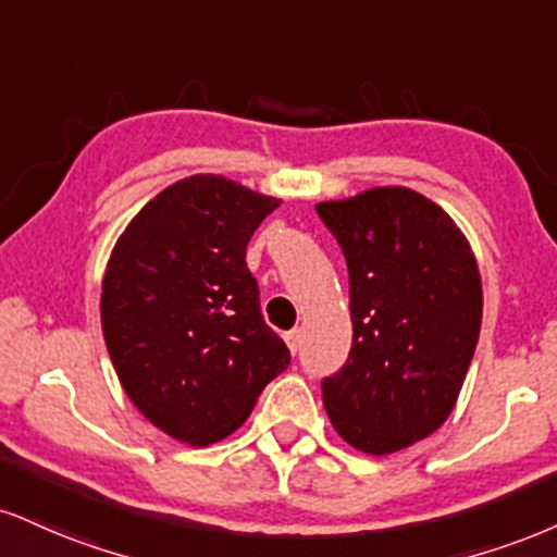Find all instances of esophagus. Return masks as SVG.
<instances>
[{
    "label": "esophagus",
    "mask_w": 557,
    "mask_h": 557,
    "mask_svg": "<svg viewBox=\"0 0 557 557\" xmlns=\"http://www.w3.org/2000/svg\"><path fill=\"white\" fill-rule=\"evenodd\" d=\"M300 337H304V332L300 330H290L285 334V343H287V347H290V352L300 350Z\"/></svg>",
    "instance_id": "obj_1"
}]
</instances>
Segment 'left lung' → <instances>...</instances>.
I'll use <instances>...</instances> for the list:
<instances>
[{"mask_svg": "<svg viewBox=\"0 0 557 557\" xmlns=\"http://www.w3.org/2000/svg\"><path fill=\"white\" fill-rule=\"evenodd\" d=\"M317 212L343 246L352 317L347 363L321 381L326 414L358 451H401L457 405L482 324L478 259L457 223L405 186Z\"/></svg>", "mask_w": 557, "mask_h": 557, "instance_id": "left-lung-1", "label": "left lung"}]
</instances>
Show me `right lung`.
<instances>
[{
    "label": "right lung",
    "mask_w": 557,
    "mask_h": 557,
    "mask_svg": "<svg viewBox=\"0 0 557 557\" xmlns=\"http://www.w3.org/2000/svg\"><path fill=\"white\" fill-rule=\"evenodd\" d=\"M277 207L197 173L150 199L113 246L100 293L111 363L134 407L181 444L231 435L290 366L246 267L253 231Z\"/></svg>",
    "instance_id": "right-lung-1"
}]
</instances>
